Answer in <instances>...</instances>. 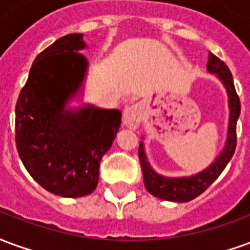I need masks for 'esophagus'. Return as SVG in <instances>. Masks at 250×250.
<instances>
[{
  "label": "esophagus",
  "mask_w": 250,
  "mask_h": 250,
  "mask_svg": "<svg viewBox=\"0 0 250 250\" xmlns=\"http://www.w3.org/2000/svg\"><path fill=\"white\" fill-rule=\"evenodd\" d=\"M142 122V108L138 104L127 107L123 112V125L128 128H136Z\"/></svg>",
  "instance_id": "esophagus-1"
}]
</instances>
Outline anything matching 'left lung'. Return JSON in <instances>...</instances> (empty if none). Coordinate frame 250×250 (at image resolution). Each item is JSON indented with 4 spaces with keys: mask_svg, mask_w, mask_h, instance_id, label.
Returning <instances> with one entry per match:
<instances>
[{
    "mask_svg": "<svg viewBox=\"0 0 250 250\" xmlns=\"http://www.w3.org/2000/svg\"><path fill=\"white\" fill-rule=\"evenodd\" d=\"M206 69L209 73L215 75L220 79L228 93L229 123H228V136H226L225 146L214 161L202 171L188 175V177H165V175L158 174L151 167L145 152V145L143 142H141L138 154H139V161H141L145 186L147 191L157 198L171 201V202H188L191 199L197 198L199 194L204 193L205 190L220 177V174L224 171V168L226 167V165L229 163L234 154L237 143L236 125L240 116V111H241V104L236 93L233 76L225 62H221L213 53H209Z\"/></svg>",
    "mask_w": 250,
    "mask_h": 250,
    "instance_id": "left-lung-1",
    "label": "left lung"
}]
</instances>
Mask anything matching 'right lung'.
<instances>
[{"mask_svg": "<svg viewBox=\"0 0 250 250\" xmlns=\"http://www.w3.org/2000/svg\"><path fill=\"white\" fill-rule=\"evenodd\" d=\"M82 33L55 41L32 64L16 104V145L36 182L65 198L91 194L100 161L122 123L119 109L68 103L80 93L88 60Z\"/></svg>", "mask_w": 250, "mask_h": 250, "instance_id": "right-lung-1", "label": "right lung"}]
</instances>
